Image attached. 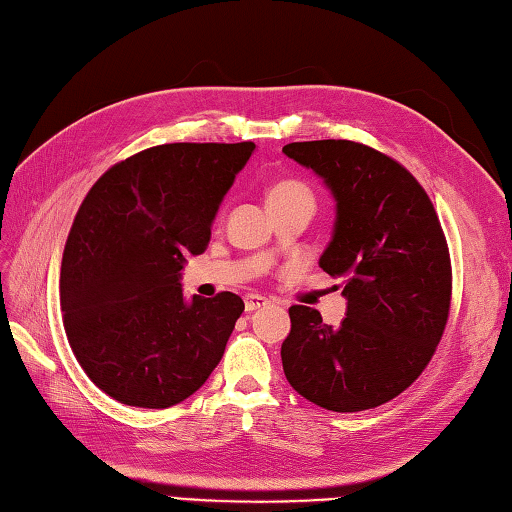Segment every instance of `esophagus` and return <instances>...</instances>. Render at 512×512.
Segmentation results:
<instances>
[{"label": "esophagus", "instance_id": "obj_1", "mask_svg": "<svg viewBox=\"0 0 512 512\" xmlns=\"http://www.w3.org/2000/svg\"><path fill=\"white\" fill-rule=\"evenodd\" d=\"M267 298L265 296H260V294H247L245 296V311H256V309H260V307H265L267 305Z\"/></svg>", "mask_w": 512, "mask_h": 512}]
</instances>
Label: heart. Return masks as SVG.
<instances>
[{
    "instance_id": "heart-1",
    "label": "heart",
    "mask_w": 512,
    "mask_h": 512,
    "mask_svg": "<svg viewBox=\"0 0 512 512\" xmlns=\"http://www.w3.org/2000/svg\"><path fill=\"white\" fill-rule=\"evenodd\" d=\"M269 207H285V205H305L314 210L316 194L311 187L300 179H280L269 185L267 190Z\"/></svg>"
}]
</instances>
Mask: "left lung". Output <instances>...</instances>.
Returning a JSON list of instances; mask_svg holds the SVG:
<instances>
[{
    "label": "left lung",
    "instance_id": "8db88e82",
    "mask_svg": "<svg viewBox=\"0 0 512 512\" xmlns=\"http://www.w3.org/2000/svg\"><path fill=\"white\" fill-rule=\"evenodd\" d=\"M336 198L320 267L340 278L347 318L322 322L289 307L280 356L291 387L336 413L375 409L417 380L442 340L451 307V256L429 194L398 161L356 141L289 143Z\"/></svg>",
    "mask_w": 512,
    "mask_h": 512
}]
</instances>
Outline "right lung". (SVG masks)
Wrapping results in <instances>:
<instances>
[{
	"label": "right lung",
	"mask_w": 512,
	"mask_h": 512,
	"mask_svg": "<svg viewBox=\"0 0 512 512\" xmlns=\"http://www.w3.org/2000/svg\"><path fill=\"white\" fill-rule=\"evenodd\" d=\"M256 145L165 143L130 156L83 198L61 260V311L81 369L121 404L168 409L221 362L245 302L183 298L185 256Z\"/></svg>",
	"instance_id": "1"
}]
</instances>
